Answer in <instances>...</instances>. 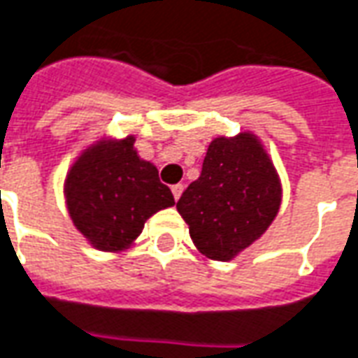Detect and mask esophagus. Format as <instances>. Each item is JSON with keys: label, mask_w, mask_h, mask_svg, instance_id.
<instances>
[{"label": "esophagus", "mask_w": 358, "mask_h": 358, "mask_svg": "<svg viewBox=\"0 0 358 358\" xmlns=\"http://www.w3.org/2000/svg\"><path fill=\"white\" fill-rule=\"evenodd\" d=\"M183 185L179 183V185H173V187H171V193H173V196H175V201H179V196H181V193H183Z\"/></svg>", "instance_id": "34e87169"}]
</instances>
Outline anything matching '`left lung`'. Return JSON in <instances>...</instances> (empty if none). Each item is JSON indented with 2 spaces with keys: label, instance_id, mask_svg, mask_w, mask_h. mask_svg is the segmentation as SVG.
I'll list each match as a JSON object with an SVG mask.
<instances>
[{
  "label": "left lung",
  "instance_id": "8db88e82",
  "mask_svg": "<svg viewBox=\"0 0 358 358\" xmlns=\"http://www.w3.org/2000/svg\"><path fill=\"white\" fill-rule=\"evenodd\" d=\"M282 199L277 169L253 132L210 142L201 177L181 194L177 210L189 224L196 250L230 261L259 240Z\"/></svg>",
  "mask_w": 358,
  "mask_h": 358
}]
</instances>
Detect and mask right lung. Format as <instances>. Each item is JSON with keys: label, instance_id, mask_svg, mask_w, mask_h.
I'll list each match as a JSON object with an SVG mask.
<instances>
[{"label": "right lung", "instance_id": "right-lung-1", "mask_svg": "<svg viewBox=\"0 0 358 358\" xmlns=\"http://www.w3.org/2000/svg\"><path fill=\"white\" fill-rule=\"evenodd\" d=\"M64 194L78 231L110 253L130 248L150 216L175 204L155 165L138 155L134 136L85 148L66 175Z\"/></svg>", "mask_w": 358, "mask_h": 358}]
</instances>
